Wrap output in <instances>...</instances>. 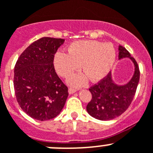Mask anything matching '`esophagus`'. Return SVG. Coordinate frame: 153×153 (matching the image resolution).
Returning <instances> with one entry per match:
<instances>
[{
    "label": "esophagus",
    "mask_w": 153,
    "mask_h": 153,
    "mask_svg": "<svg viewBox=\"0 0 153 153\" xmlns=\"http://www.w3.org/2000/svg\"><path fill=\"white\" fill-rule=\"evenodd\" d=\"M76 90L75 89H74V88H68V94H74V93H75L76 92Z\"/></svg>",
    "instance_id": "34e87169"
}]
</instances>
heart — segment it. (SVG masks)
<instances>
[{"label": "heart", "mask_w": 153, "mask_h": 153, "mask_svg": "<svg viewBox=\"0 0 153 153\" xmlns=\"http://www.w3.org/2000/svg\"><path fill=\"white\" fill-rule=\"evenodd\" d=\"M68 53L58 51L54 56L53 63L57 73L68 76L81 68L84 72L70 75L68 83L76 87L83 86L88 78L93 82L101 81L113 67L116 59L115 49L110 43L97 41H77L68 45Z\"/></svg>", "instance_id": "b5f03b06"}]
</instances>
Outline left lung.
<instances>
[{"label": "left lung", "mask_w": 153, "mask_h": 153, "mask_svg": "<svg viewBox=\"0 0 153 153\" xmlns=\"http://www.w3.org/2000/svg\"><path fill=\"white\" fill-rule=\"evenodd\" d=\"M118 51V59L128 58L134 64V71L131 79L123 85L117 84L110 73L98 85L90 88L92 99L87 105V112L101 121L113 119L125 112L134 99L139 83L140 71L136 60L124 47L119 45Z\"/></svg>", "instance_id": "8db88e82"}]
</instances>
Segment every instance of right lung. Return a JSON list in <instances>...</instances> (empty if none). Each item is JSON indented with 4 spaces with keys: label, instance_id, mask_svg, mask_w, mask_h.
I'll return each instance as SVG.
<instances>
[{
    "label": "right lung",
    "instance_id": "1",
    "mask_svg": "<svg viewBox=\"0 0 153 153\" xmlns=\"http://www.w3.org/2000/svg\"><path fill=\"white\" fill-rule=\"evenodd\" d=\"M64 41L61 38H41L30 44L16 63L13 85L17 102L34 119H52L65 105L68 88L53 66L54 54Z\"/></svg>",
    "mask_w": 153,
    "mask_h": 153
}]
</instances>
